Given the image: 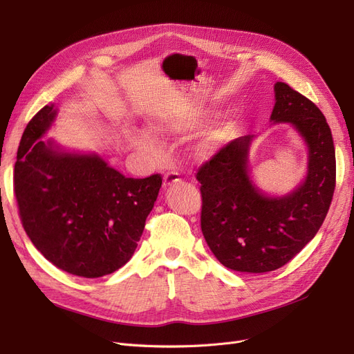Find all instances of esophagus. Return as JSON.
Here are the masks:
<instances>
[{
	"instance_id": "1",
	"label": "esophagus",
	"mask_w": 354,
	"mask_h": 354,
	"mask_svg": "<svg viewBox=\"0 0 354 354\" xmlns=\"http://www.w3.org/2000/svg\"><path fill=\"white\" fill-rule=\"evenodd\" d=\"M180 182V175L178 174V172H167L166 175H165V179H163V185L166 187V188H169V187H172V185H176V184H179Z\"/></svg>"
}]
</instances>
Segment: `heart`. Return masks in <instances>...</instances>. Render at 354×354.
<instances>
[{
    "label": "heart",
    "mask_w": 354,
    "mask_h": 354,
    "mask_svg": "<svg viewBox=\"0 0 354 354\" xmlns=\"http://www.w3.org/2000/svg\"><path fill=\"white\" fill-rule=\"evenodd\" d=\"M191 125H192L191 118H184V120H174V121H156L153 124V128L157 129V131H163V133H179V131L185 129ZM136 140H137L138 146L144 150H153L154 149L153 140H151L150 134H147V133H138ZM216 146H217V137L208 136L205 140H203L198 144L197 154L198 156L210 154L216 149Z\"/></svg>",
    "instance_id": "heart-1"
}]
</instances>
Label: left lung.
<instances>
[{
  "label": "left lung",
  "instance_id": "obj_1",
  "mask_svg": "<svg viewBox=\"0 0 354 354\" xmlns=\"http://www.w3.org/2000/svg\"><path fill=\"white\" fill-rule=\"evenodd\" d=\"M274 91L271 121L292 124L308 144L304 184L284 197L261 192L248 174L254 136L227 142L197 172L205 242L221 264L241 272L274 271L293 259L319 230L335 189V149L324 113L289 84L277 82Z\"/></svg>",
  "mask_w": 354,
  "mask_h": 354
}]
</instances>
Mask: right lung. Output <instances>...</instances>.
I'll return each mask as SVG.
<instances>
[{
  "mask_svg": "<svg viewBox=\"0 0 354 354\" xmlns=\"http://www.w3.org/2000/svg\"><path fill=\"white\" fill-rule=\"evenodd\" d=\"M55 115L46 104L21 136L12 174L20 220L55 267L97 279L133 257L162 175L127 178L96 154L59 151L41 140Z\"/></svg>",
  "mask_w": 354,
  "mask_h": 354,
  "instance_id": "1",
  "label": "right lung"
}]
</instances>
